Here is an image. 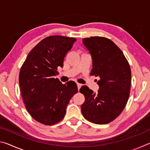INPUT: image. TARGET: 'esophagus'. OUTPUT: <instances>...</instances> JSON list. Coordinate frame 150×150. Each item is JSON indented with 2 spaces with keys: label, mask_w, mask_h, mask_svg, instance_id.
I'll use <instances>...</instances> for the list:
<instances>
[{
  "label": "esophagus",
  "mask_w": 150,
  "mask_h": 150,
  "mask_svg": "<svg viewBox=\"0 0 150 150\" xmlns=\"http://www.w3.org/2000/svg\"><path fill=\"white\" fill-rule=\"evenodd\" d=\"M77 88H78V90L79 91V89H80V88L81 87V86H82V85L81 84H80V83H77Z\"/></svg>",
  "instance_id": "34e87169"
}]
</instances>
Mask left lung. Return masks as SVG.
Listing matches in <instances>:
<instances>
[{
	"label": "left lung",
	"mask_w": 150,
	"mask_h": 150,
	"mask_svg": "<svg viewBox=\"0 0 150 150\" xmlns=\"http://www.w3.org/2000/svg\"><path fill=\"white\" fill-rule=\"evenodd\" d=\"M83 43L92 57L91 75L100 80L96 93L86 85L80 88L85 98L81 112L91 122L108 124L120 115L128 102L132 79L130 65L122 50L106 38H87Z\"/></svg>",
	"instance_id": "obj_1"
}]
</instances>
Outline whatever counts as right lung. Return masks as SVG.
Returning a JSON list of instances; mask_svg holds the SVG:
<instances>
[{
  "label": "right lung",
  "mask_w": 150,
  "mask_h": 150,
  "mask_svg": "<svg viewBox=\"0 0 150 150\" xmlns=\"http://www.w3.org/2000/svg\"><path fill=\"white\" fill-rule=\"evenodd\" d=\"M75 41L63 35L45 38L30 51L20 69L19 85L25 106L34 120L45 125L62 120L71 98L78 92L74 81L62 84L54 78Z\"/></svg>",
  "instance_id": "obj_1"
}]
</instances>
